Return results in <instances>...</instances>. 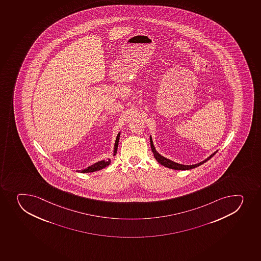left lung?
<instances>
[{
  "label": "left lung",
  "instance_id": "1",
  "mask_svg": "<svg viewBox=\"0 0 261 261\" xmlns=\"http://www.w3.org/2000/svg\"><path fill=\"white\" fill-rule=\"evenodd\" d=\"M150 147H151V150H152L153 154H154V158H155V160L158 161V163L162 164V165L164 166V167H167L168 168H172V169H175V170H189V169H192V168H196V167H199V166L201 165V164H203L204 163H206V161H208L210 158H213L215 154H216L217 151L213 153L210 156L206 158V160L202 161L201 163H197V164H194V165H183V164H179V163H174L173 161L169 160L168 158H164L163 155H161L159 153L155 150V147H154V145H153L152 139L151 137H150Z\"/></svg>",
  "mask_w": 261,
  "mask_h": 261
}]
</instances>
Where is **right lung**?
Wrapping results in <instances>:
<instances>
[{
  "mask_svg": "<svg viewBox=\"0 0 261 261\" xmlns=\"http://www.w3.org/2000/svg\"><path fill=\"white\" fill-rule=\"evenodd\" d=\"M119 139H120V133L117 135L116 137V143H115V147H114V155H116V151H117V147H118ZM111 160L109 159L108 161H100L98 163H94L93 165L88 167L84 170H79L78 172L81 173H92V172H95V171L100 170L103 168H106L107 166L110 165Z\"/></svg>",
  "mask_w": 261,
  "mask_h": 261,
  "instance_id": "obj_1",
  "label": "right lung"
}]
</instances>
